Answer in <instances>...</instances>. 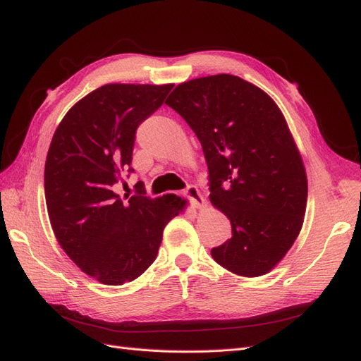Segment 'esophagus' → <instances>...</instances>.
Instances as JSON below:
<instances>
[{"mask_svg": "<svg viewBox=\"0 0 361 361\" xmlns=\"http://www.w3.org/2000/svg\"><path fill=\"white\" fill-rule=\"evenodd\" d=\"M183 195L192 203L194 207H197V209H200V207L204 204V199L202 197L197 187H194V185H188L187 190L183 191Z\"/></svg>", "mask_w": 361, "mask_h": 361, "instance_id": "esophagus-1", "label": "esophagus"}]
</instances>
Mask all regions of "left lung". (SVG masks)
I'll use <instances>...</instances> for the list:
<instances>
[{"instance_id":"left-lung-1","label":"left lung","mask_w":361,"mask_h":361,"mask_svg":"<svg viewBox=\"0 0 361 361\" xmlns=\"http://www.w3.org/2000/svg\"><path fill=\"white\" fill-rule=\"evenodd\" d=\"M197 135L209 171V199L227 215L232 238L211 250L216 264L264 276L297 239L307 176L276 102L235 75L179 84L166 101Z\"/></svg>"}]
</instances>
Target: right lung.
I'll return each instance as SVG.
<instances>
[{"mask_svg": "<svg viewBox=\"0 0 361 361\" xmlns=\"http://www.w3.org/2000/svg\"><path fill=\"white\" fill-rule=\"evenodd\" d=\"M173 84H106L76 102L52 137L45 162L48 215L59 244L87 276L104 285L133 281L154 264L176 195L150 199L137 188L114 192L133 173L137 128L164 104ZM138 187V183L135 185Z\"/></svg>", "mask_w": 361, "mask_h": 361, "instance_id": "add662e5", "label": "right lung"}]
</instances>
